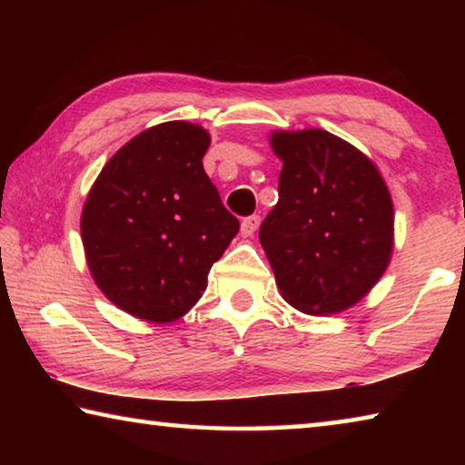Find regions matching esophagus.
I'll list each match as a JSON object with an SVG mask.
<instances>
[{"mask_svg": "<svg viewBox=\"0 0 465 465\" xmlns=\"http://www.w3.org/2000/svg\"><path fill=\"white\" fill-rule=\"evenodd\" d=\"M258 225H261V217H258V215H250V217H246V219H243V222H242L240 233L243 235V238H250V235L258 230Z\"/></svg>", "mask_w": 465, "mask_h": 465, "instance_id": "esophagus-1", "label": "esophagus"}]
</instances>
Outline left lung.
<instances>
[{
    "mask_svg": "<svg viewBox=\"0 0 465 465\" xmlns=\"http://www.w3.org/2000/svg\"><path fill=\"white\" fill-rule=\"evenodd\" d=\"M279 203L261 225L282 299L310 316L359 303L393 252V203L361 149L324 129L272 131Z\"/></svg>",
    "mask_w": 465,
    "mask_h": 465,
    "instance_id": "1",
    "label": "left lung"
}]
</instances>
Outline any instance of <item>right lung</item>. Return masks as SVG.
I'll list each match as a JSON object with an SVG mask.
<instances>
[{
    "label": "right lung",
    "mask_w": 465,
    "mask_h": 465,
    "mask_svg": "<svg viewBox=\"0 0 465 465\" xmlns=\"http://www.w3.org/2000/svg\"><path fill=\"white\" fill-rule=\"evenodd\" d=\"M211 135L168 121L141 131L104 163L82 209L92 279L116 308L170 324L207 289L240 222L203 168Z\"/></svg>",
    "instance_id": "right-lung-1"
}]
</instances>
